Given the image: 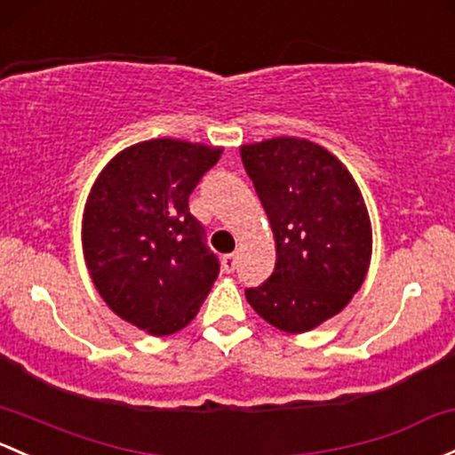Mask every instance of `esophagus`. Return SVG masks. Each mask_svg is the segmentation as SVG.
Here are the masks:
<instances>
[{"mask_svg":"<svg viewBox=\"0 0 455 455\" xmlns=\"http://www.w3.org/2000/svg\"><path fill=\"white\" fill-rule=\"evenodd\" d=\"M222 266H224V270H227V272L235 270V266H237V255H235V252H231V255H224L222 257Z\"/></svg>","mask_w":455,"mask_h":455,"instance_id":"1","label":"esophagus"}]
</instances>
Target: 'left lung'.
Masks as SVG:
<instances>
[{"instance_id": "1", "label": "left lung", "mask_w": 455, "mask_h": 455, "mask_svg": "<svg viewBox=\"0 0 455 455\" xmlns=\"http://www.w3.org/2000/svg\"><path fill=\"white\" fill-rule=\"evenodd\" d=\"M275 233L276 264L246 300L266 323L303 333L347 307L371 261V220L360 188L331 152L276 137L240 148Z\"/></svg>"}]
</instances>
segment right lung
<instances>
[{
  "instance_id": "obj_1",
  "label": "right lung",
  "mask_w": 455,
  "mask_h": 455,
  "mask_svg": "<svg viewBox=\"0 0 455 455\" xmlns=\"http://www.w3.org/2000/svg\"><path fill=\"white\" fill-rule=\"evenodd\" d=\"M222 148L150 140L102 170L83 220V248L100 296L119 318L152 336L194 320L218 279L220 259L189 196Z\"/></svg>"
}]
</instances>
